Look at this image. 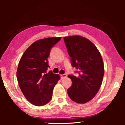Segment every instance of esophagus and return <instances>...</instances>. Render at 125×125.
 <instances>
[{
    "label": "esophagus",
    "instance_id": "1",
    "mask_svg": "<svg viewBox=\"0 0 125 125\" xmlns=\"http://www.w3.org/2000/svg\"><path fill=\"white\" fill-rule=\"evenodd\" d=\"M60 77L61 79H63V78H65L67 77V74H61L60 75Z\"/></svg>",
    "mask_w": 125,
    "mask_h": 125
}]
</instances>
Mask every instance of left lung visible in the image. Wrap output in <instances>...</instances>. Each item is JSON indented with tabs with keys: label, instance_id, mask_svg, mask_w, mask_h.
Here are the masks:
<instances>
[{
	"label": "left lung",
	"instance_id": "left-lung-1",
	"mask_svg": "<svg viewBox=\"0 0 125 125\" xmlns=\"http://www.w3.org/2000/svg\"><path fill=\"white\" fill-rule=\"evenodd\" d=\"M67 51L73 67L78 71L77 77L68 75L72 85L68 95L75 103L85 104L94 98L102 84L104 66L100 53L90 40L80 36L64 37Z\"/></svg>",
	"mask_w": 125,
	"mask_h": 125
}]
</instances>
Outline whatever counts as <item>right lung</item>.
Returning <instances> with one entry per match:
<instances>
[{"label":"right lung","mask_w":125,"mask_h":125,"mask_svg":"<svg viewBox=\"0 0 125 125\" xmlns=\"http://www.w3.org/2000/svg\"><path fill=\"white\" fill-rule=\"evenodd\" d=\"M61 37L37 40L25 51L19 63L16 72L19 85L25 98L32 104L42 106L52 98L53 90L60 79L51 71L48 57L52 47Z\"/></svg>","instance_id":"obj_1"}]
</instances>
